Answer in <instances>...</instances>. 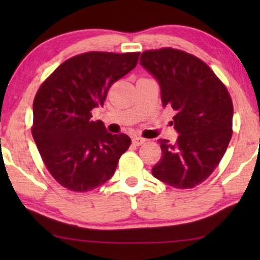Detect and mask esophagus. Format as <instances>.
I'll return each instance as SVG.
<instances>
[{
  "mask_svg": "<svg viewBox=\"0 0 260 260\" xmlns=\"http://www.w3.org/2000/svg\"><path fill=\"white\" fill-rule=\"evenodd\" d=\"M145 142V140L144 138H142V137H138V136H135V137H133V144L134 145H142Z\"/></svg>",
  "mask_w": 260,
  "mask_h": 260,
  "instance_id": "esophagus-1",
  "label": "esophagus"
}]
</instances>
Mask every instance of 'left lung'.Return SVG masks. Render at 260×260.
<instances>
[{
	"mask_svg": "<svg viewBox=\"0 0 260 260\" xmlns=\"http://www.w3.org/2000/svg\"><path fill=\"white\" fill-rule=\"evenodd\" d=\"M157 80L163 108L175 111V143L159 140L162 157L152 175L187 189L207 179L221 161L232 137L233 104L214 72L197 56L173 48L143 52L140 59Z\"/></svg>",
	"mask_w": 260,
	"mask_h": 260,
	"instance_id": "left-lung-1",
	"label": "left lung"
}]
</instances>
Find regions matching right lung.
<instances>
[{
	"label": "right lung",
	"mask_w": 260,
	"mask_h": 260,
	"mask_svg": "<svg viewBox=\"0 0 260 260\" xmlns=\"http://www.w3.org/2000/svg\"><path fill=\"white\" fill-rule=\"evenodd\" d=\"M140 53L88 52L62 62L39 88L31 134L51 175L67 189L90 191L111 179L131 140L112 135L92 110L134 70Z\"/></svg>",
	"instance_id": "1"
}]
</instances>
